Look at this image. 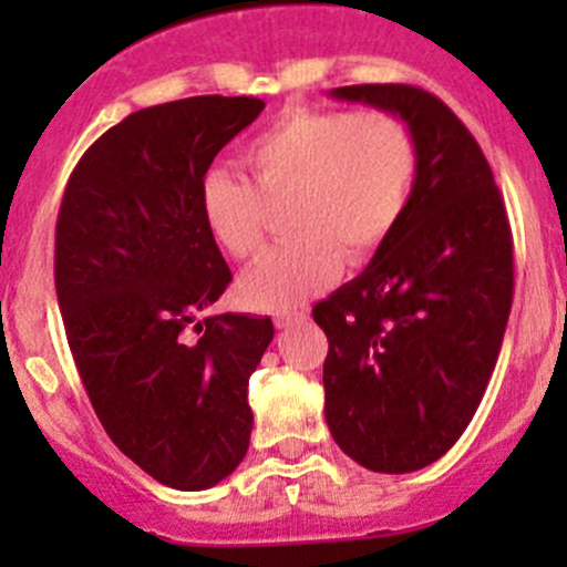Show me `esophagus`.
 Segmentation results:
<instances>
[{"label": "esophagus", "instance_id": "obj_1", "mask_svg": "<svg viewBox=\"0 0 567 567\" xmlns=\"http://www.w3.org/2000/svg\"><path fill=\"white\" fill-rule=\"evenodd\" d=\"M307 320V312L305 310H282L274 316V323H277V329H288V326L293 323H305Z\"/></svg>", "mask_w": 567, "mask_h": 567}]
</instances>
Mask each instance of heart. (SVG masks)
Instances as JSON below:
<instances>
[{
    "label": "heart",
    "mask_w": 567,
    "mask_h": 567,
    "mask_svg": "<svg viewBox=\"0 0 567 567\" xmlns=\"http://www.w3.org/2000/svg\"><path fill=\"white\" fill-rule=\"evenodd\" d=\"M251 183L221 169L205 175L199 208L210 238L247 260L266 241L268 205H288L293 241L244 274L255 310H288L373 260L398 230L416 177V142L386 112L290 109L247 147Z\"/></svg>",
    "instance_id": "1"
}]
</instances>
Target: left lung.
<instances>
[{"mask_svg":"<svg viewBox=\"0 0 567 567\" xmlns=\"http://www.w3.org/2000/svg\"><path fill=\"white\" fill-rule=\"evenodd\" d=\"M331 99L409 125V208L370 266L312 310L329 337L326 425L370 472L439 461L472 422L513 305V238L483 151L453 109L411 84H353Z\"/></svg>","mask_w":567,"mask_h":567,"instance_id":"obj_1","label":"left lung"}]
</instances>
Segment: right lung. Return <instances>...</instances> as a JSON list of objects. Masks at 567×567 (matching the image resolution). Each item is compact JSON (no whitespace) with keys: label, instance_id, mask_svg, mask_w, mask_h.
<instances>
[{"label":"right lung","instance_id":"right-lung-1","mask_svg":"<svg viewBox=\"0 0 567 567\" xmlns=\"http://www.w3.org/2000/svg\"><path fill=\"white\" fill-rule=\"evenodd\" d=\"M262 109L197 95L128 114L84 153L56 216V299L90 403L120 453L177 491L221 483L249 450L247 386L274 323L199 318L233 279L199 192Z\"/></svg>","mask_w":567,"mask_h":567}]
</instances>
